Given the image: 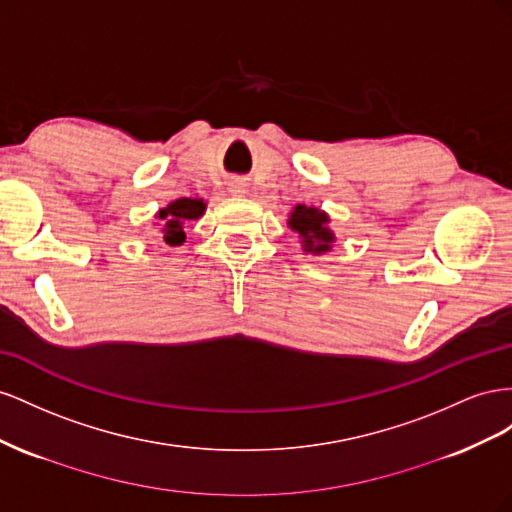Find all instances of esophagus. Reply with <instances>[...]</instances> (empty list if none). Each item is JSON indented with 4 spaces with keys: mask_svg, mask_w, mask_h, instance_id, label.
<instances>
[{
    "mask_svg": "<svg viewBox=\"0 0 512 512\" xmlns=\"http://www.w3.org/2000/svg\"><path fill=\"white\" fill-rule=\"evenodd\" d=\"M229 193L231 195H244L246 193V184L244 182H240V180H233V182H229Z\"/></svg>",
    "mask_w": 512,
    "mask_h": 512,
    "instance_id": "1",
    "label": "esophagus"
}]
</instances>
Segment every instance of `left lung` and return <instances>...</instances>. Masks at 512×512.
Segmentation results:
<instances>
[{
  "label": "left lung",
  "mask_w": 512,
  "mask_h": 512,
  "mask_svg": "<svg viewBox=\"0 0 512 512\" xmlns=\"http://www.w3.org/2000/svg\"><path fill=\"white\" fill-rule=\"evenodd\" d=\"M326 223H328V216L324 212H319L317 208H306V206H296L289 218V227L300 233L304 251L309 253L330 251L334 236L326 227Z\"/></svg>",
  "instance_id": "1"
}]
</instances>
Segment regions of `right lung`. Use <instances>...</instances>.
<instances>
[{
  "label": "right lung",
  "instance_id": "1",
  "mask_svg": "<svg viewBox=\"0 0 512 512\" xmlns=\"http://www.w3.org/2000/svg\"><path fill=\"white\" fill-rule=\"evenodd\" d=\"M206 210V203L201 199H175L165 210H160L156 218L163 223V242L169 246H180L186 240L184 225L186 221H195Z\"/></svg>",
  "mask_w": 512,
  "mask_h": 512
}]
</instances>
